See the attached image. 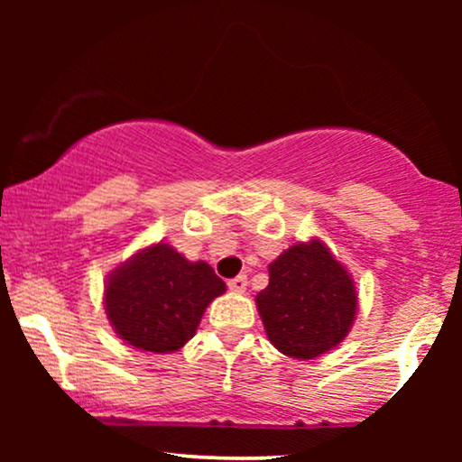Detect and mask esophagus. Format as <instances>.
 Here are the masks:
<instances>
[{
    "instance_id": "34e87169",
    "label": "esophagus",
    "mask_w": 462,
    "mask_h": 462,
    "mask_svg": "<svg viewBox=\"0 0 462 462\" xmlns=\"http://www.w3.org/2000/svg\"><path fill=\"white\" fill-rule=\"evenodd\" d=\"M226 286H229L231 292L242 294V292H245V286H248V277H245V275L233 277V280H229V283H226Z\"/></svg>"
}]
</instances>
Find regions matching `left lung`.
Returning <instances> with one entry per match:
<instances>
[{
  "mask_svg": "<svg viewBox=\"0 0 462 462\" xmlns=\"http://www.w3.org/2000/svg\"><path fill=\"white\" fill-rule=\"evenodd\" d=\"M256 309L277 351L313 359L349 334L357 313L356 282L319 239L294 244L269 264Z\"/></svg>",
  "mask_w": 462,
  "mask_h": 462,
  "instance_id": "8db88e82",
  "label": "left lung"
}]
</instances>
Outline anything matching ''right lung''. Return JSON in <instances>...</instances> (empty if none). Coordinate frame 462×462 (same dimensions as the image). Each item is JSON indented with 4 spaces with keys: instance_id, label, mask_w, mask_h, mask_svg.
Masks as SVG:
<instances>
[{
    "instance_id": "add662e5",
    "label": "right lung",
    "mask_w": 462,
    "mask_h": 462,
    "mask_svg": "<svg viewBox=\"0 0 462 462\" xmlns=\"http://www.w3.org/2000/svg\"><path fill=\"white\" fill-rule=\"evenodd\" d=\"M225 290L208 263H191L172 245L155 244L111 271L105 311L128 345L172 353L193 338L206 307Z\"/></svg>"
}]
</instances>
